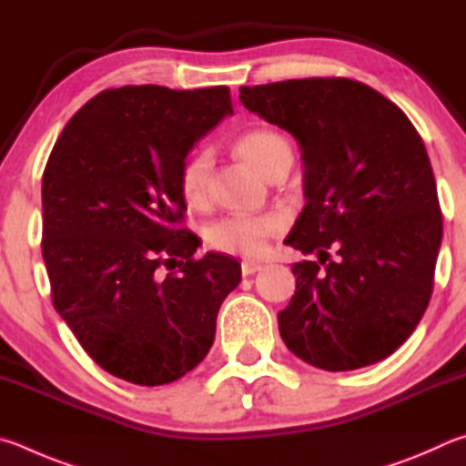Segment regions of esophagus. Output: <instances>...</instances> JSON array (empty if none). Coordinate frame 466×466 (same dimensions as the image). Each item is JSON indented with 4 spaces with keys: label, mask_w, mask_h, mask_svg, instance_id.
Returning <instances> with one entry per match:
<instances>
[{
    "label": "esophagus",
    "mask_w": 466,
    "mask_h": 466,
    "mask_svg": "<svg viewBox=\"0 0 466 466\" xmlns=\"http://www.w3.org/2000/svg\"><path fill=\"white\" fill-rule=\"evenodd\" d=\"M262 270V264L259 262H254V259H243L241 262V274L243 276H251Z\"/></svg>",
    "instance_id": "obj_1"
}]
</instances>
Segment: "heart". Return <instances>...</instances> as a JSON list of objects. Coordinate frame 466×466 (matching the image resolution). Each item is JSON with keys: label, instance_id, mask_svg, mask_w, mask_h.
Segmentation results:
<instances>
[{"label": "heart", "instance_id": "1", "mask_svg": "<svg viewBox=\"0 0 466 466\" xmlns=\"http://www.w3.org/2000/svg\"><path fill=\"white\" fill-rule=\"evenodd\" d=\"M235 151L239 157L254 166L259 174H268L279 166L284 157H292L290 145L280 133L270 128H249L235 138ZM212 174V155L202 149L192 153L179 169L177 186L187 207H202L208 196V184ZM287 218L282 212L268 210L259 215H227L220 217L207 227V243L220 251L233 256H259L266 249V243L279 235Z\"/></svg>", "mask_w": 466, "mask_h": 466}]
</instances>
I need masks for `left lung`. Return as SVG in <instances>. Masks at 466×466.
<instances>
[{
	"mask_svg": "<svg viewBox=\"0 0 466 466\" xmlns=\"http://www.w3.org/2000/svg\"><path fill=\"white\" fill-rule=\"evenodd\" d=\"M239 100L303 153L307 204L284 243L317 262L292 266L284 344L331 372L385 360L428 309L442 243L420 133L397 104L346 77L241 87Z\"/></svg>",
	"mask_w": 466,
	"mask_h": 466,
	"instance_id": "obj_1",
	"label": "left lung"
}]
</instances>
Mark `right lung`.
I'll list each match as a JSON object with an SVG mask.
<instances>
[{
  "label": "right lung",
  "instance_id": "obj_1",
  "mask_svg": "<svg viewBox=\"0 0 466 466\" xmlns=\"http://www.w3.org/2000/svg\"><path fill=\"white\" fill-rule=\"evenodd\" d=\"M233 114L228 87L104 89L77 110L43 174V258L53 305L106 372L174 382L215 341L238 259L194 258L177 177L200 137ZM178 264V270L175 264ZM176 273L162 276V268Z\"/></svg>",
  "mask_w": 466,
  "mask_h": 466
}]
</instances>
